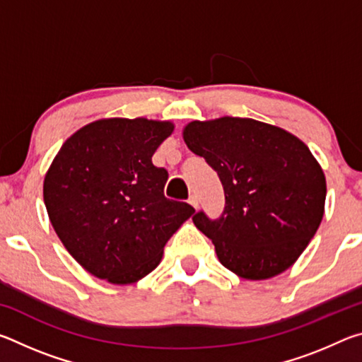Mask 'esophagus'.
<instances>
[{
    "label": "esophagus",
    "mask_w": 362,
    "mask_h": 362,
    "mask_svg": "<svg viewBox=\"0 0 362 362\" xmlns=\"http://www.w3.org/2000/svg\"><path fill=\"white\" fill-rule=\"evenodd\" d=\"M188 203L192 204V206L194 207V209H196V207H198V204H199L198 196H196V194H192V196H189V198H188Z\"/></svg>",
    "instance_id": "obj_1"
}]
</instances>
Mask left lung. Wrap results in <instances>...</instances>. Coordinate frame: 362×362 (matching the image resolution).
<instances>
[{
    "mask_svg": "<svg viewBox=\"0 0 362 362\" xmlns=\"http://www.w3.org/2000/svg\"><path fill=\"white\" fill-rule=\"evenodd\" d=\"M183 140L222 182V216H193L220 263L250 281L286 272L324 216L326 177L308 146L281 127L231 116L188 122Z\"/></svg>",
    "mask_w": 362,
    "mask_h": 362,
    "instance_id": "1",
    "label": "left lung"
}]
</instances>
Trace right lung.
Listing matches in <instances>:
<instances>
[{
    "label": "right lung",
    "mask_w": 362,
    "mask_h": 362,
    "mask_svg": "<svg viewBox=\"0 0 362 362\" xmlns=\"http://www.w3.org/2000/svg\"><path fill=\"white\" fill-rule=\"evenodd\" d=\"M170 121L108 118L81 127L54 158L42 196L60 241L84 269L132 284L155 269L163 249L194 209L168 199V170L151 156Z\"/></svg>",
    "instance_id": "obj_1"
}]
</instances>
